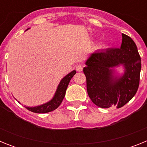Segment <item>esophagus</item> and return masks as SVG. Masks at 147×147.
Wrapping results in <instances>:
<instances>
[{"label":"esophagus","mask_w":147,"mask_h":147,"mask_svg":"<svg viewBox=\"0 0 147 147\" xmlns=\"http://www.w3.org/2000/svg\"><path fill=\"white\" fill-rule=\"evenodd\" d=\"M76 70L77 71H79V72H81V71H82L83 70V66L82 65H78L76 67Z\"/></svg>","instance_id":"obj_1"}]
</instances>
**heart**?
Wrapping results in <instances>:
<instances>
[{
	"mask_svg": "<svg viewBox=\"0 0 147 147\" xmlns=\"http://www.w3.org/2000/svg\"><path fill=\"white\" fill-rule=\"evenodd\" d=\"M103 46H105V45H103Z\"/></svg>",
	"mask_w": 147,
	"mask_h": 147,
	"instance_id": "obj_1",
	"label": "heart"
}]
</instances>
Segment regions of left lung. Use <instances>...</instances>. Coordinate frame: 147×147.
Here are the masks:
<instances>
[{
    "label": "left lung",
    "mask_w": 147,
    "mask_h": 147,
    "mask_svg": "<svg viewBox=\"0 0 147 147\" xmlns=\"http://www.w3.org/2000/svg\"><path fill=\"white\" fill-rule=\"evenodd\" d=\"M87 91L95 105L102 108H120L133 98L139 86L141 57L129 36L122 34L119 49L96 51L85 62ZM122 65L120 76L114 69Z\"/></svg>",
    "instance_id": "8db88e82"
}]
</instances>
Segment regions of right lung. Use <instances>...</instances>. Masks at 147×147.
Here are the masks:
<instances>
[{
	"instance_id": "add662e5",
	"label": "right lung",
	"mask_w": 147,
	"mask_h": 147,
	"mask_svg": "<svg viewBox=\"0 0 147 147\" xmlns=\"http://www.w3.org/2000/svg\"><path fill=\"white\" fill-rule=\"evenodd\" d=\"M76 71L74 70V71H71L68 74L66 75L65 77L62 78L59 84L58 85L54 97L49 102H46L43 105L36 106V107H26V108L30 111H32V112L36 113H46L51 112V111L57 108L61 105L62 100L65 96L66 90H67V85L70 82V80H71L73 76L76 74Z\"/></svg>"
}]
</instances>
